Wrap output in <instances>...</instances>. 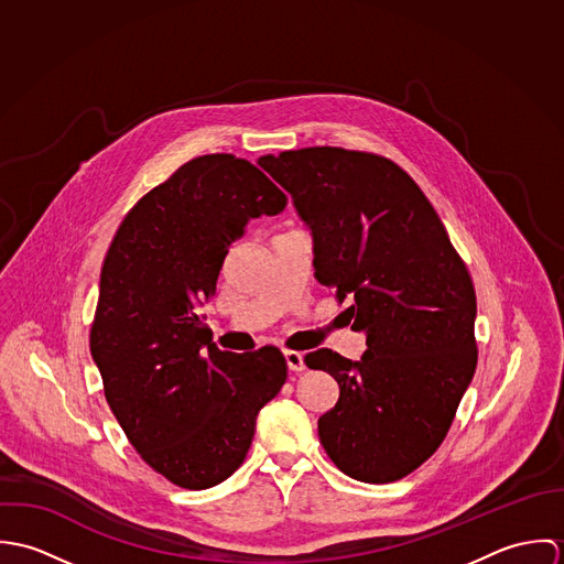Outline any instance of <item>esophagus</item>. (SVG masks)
<instances>
[{
	"label": "esophagus",
	"instance_id": "esophagus-1",
	"mask_svg": "<svg viewBox=\"0 0 564 564\" xmlns=\"http://www.w3.org/2000/svg\"><path fill=\"white\" fill-rule=\"evenodd\" d=\"M284 360H286V367L291 371H304L306 365H304V356L300 351H284Z\"/></svg>",
	"mask_w": 564,
	"mask_h": 564
}]
</instances>
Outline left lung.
<instances>
[{
    "label": "left lung",
    "instance_id": "1",
    "mask_svg": "<svg viewBox=\"0 0 564 564\" xmlns=\"http://www.w3.org/2000/svg\"><path fill=\"white\" fill-rule=\"evenodd\" d=\"M315 239V278L351 306L367 351L304 360L338 382L319 416L329 460L369 484L402 480L443 443L478 365L476 289L443 221L395 162L343 148L267 154Z\"/></svg>",
    "mask_w": 564,
    "mask_h": 564
}]
</instances>
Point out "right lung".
I'll return each instance as SVG.
<instances>
[{
	"label": "right lung",
	"instance_id": "obj_1",
	"mask_svg": "<svg viewBox=\"0 0 564 564\" xmlns=\"http://www.w3.org/2000/svg\"><path fill=\"white\" fill-rule=\"evenodd\" d=\"M286 202L251 162L199 156L137 202L104 258L90 354L128 441L175 486L230 478L286 380L280 349L221 351L197 315L247 221Z\"/></svg>",
	"mask_w": 564,
	"mask_h": 564
}]
</instances>
